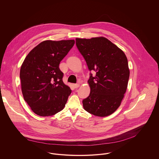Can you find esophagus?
<instances>
[{"label":"esophagus","instance_id":"obj_1","mask_svg":"<svg viewBox=\"0 0 159 159\" xmlns=\"http://www.w3.org/2000/svg\"><path fill=\"white\" fill-rule=\"evenodd\" d=\"M80 86V84H79V83H76V84H74V87L75 88H79Z\"/></svg>","mask_w":159,"mask_h":159}]
</instances>
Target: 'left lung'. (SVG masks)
<instances>
[{
	"mask_svg": "<svg viewBox=\"0 0 159 159\" xmlns=\"http://www.w3.org/2000/svg\"><path fill=\"white\" fill-rule=\"evenodd\" d=\"M76 44L89 71L96 75L88 81L89 97L83 100L84 109L99 117L108 116L119 107L128 83L129 69L126 55L104 37L76 38Z\"/></svg>",
	"mask_w": 159,
	"mask_h": 159,
	"instance_id": "left-lung-1",
	"label": "left lung"
}]
</instances>
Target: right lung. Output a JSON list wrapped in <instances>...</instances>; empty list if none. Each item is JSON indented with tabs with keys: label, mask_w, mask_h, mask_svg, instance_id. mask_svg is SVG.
<instances>
[{
	"label": "right lung",
	"mask_w": 159,
	"mask_h": 159,
	"mask_svg": "<svg viewBox=\"0 0 159 159\" xmlns=\"http://www.w3.org/2000/svg\"><path fill=\"white\" fill-rule=\"evenodd\" d=\"M75 43V40H45L23 61L20 73L23 97L37 115L53 116L66 106L71 90L62 81L59 65Z\"/></svg>",
	"instance_id": "obj_1"
}]
</instances>
